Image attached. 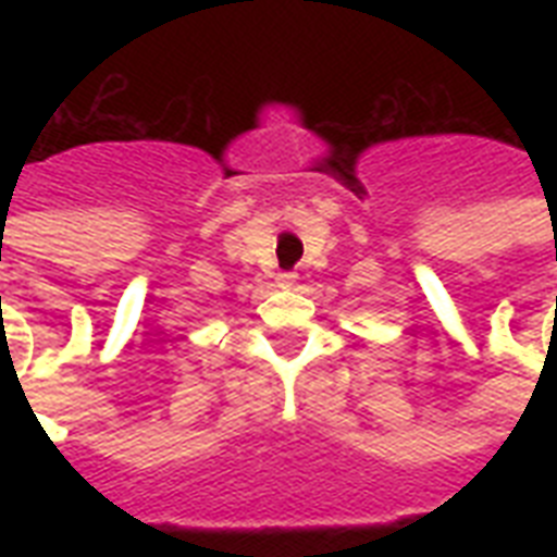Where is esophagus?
Segmentation results:
<instances>
[{
    "label": "esophagus",
    "instance_id": "34e87169",
    "mask_svg": "<svg viewBox=\"0 0 557 557\" xmlns=\"http://www.w3.org/2000/svg\"><path fill=\"white\" fill-rule=\"evenodd\" d=\"M295 277H297V274H295V271H283V274H280V283H283V286H292V283H295Z\"/></svg>",
    "mask_w": 557,
    "mask_h": 557
}]
</instances>
